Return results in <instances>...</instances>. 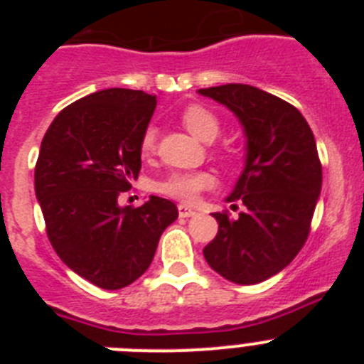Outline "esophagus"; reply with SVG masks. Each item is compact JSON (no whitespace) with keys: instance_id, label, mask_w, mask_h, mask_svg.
I'll list each match as a JSON object with an SVG mask.
<instances>
[{"instance_id":"esophagus-1","label":"esophagus","mask_w":364,"mask_h":364,"mask_svg":"<svg viewBox=\"0 0 364 364\" xmlns=\"http://www.w3.org/2000/svg\"><path fill=\"white\" fill-rule=\"evenodd\" d=\"M178 215L182 218H188V217H193V215H197V211L191 210L188 204H180L178 205Z\"/></svg>"}]
</instances>
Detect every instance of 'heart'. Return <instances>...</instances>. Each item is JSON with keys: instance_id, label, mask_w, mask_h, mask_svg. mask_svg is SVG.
Segmentation results:
<instances>
[{"instance_id": "1", "label": "heart", "mask_w": 364, "mask_h": 364, "mask_svg": "<svg viewBox=\"0 0 364 364\" xmlns=\"http://www.w3.org/2000/svg\"><path fill=\"white\" fill-rule=\"evenodd\" d=\"M180 120L186 129L202 142H213L220 133V120L213 111L200 104H191L182 109ZM156 147V127H146L140 138V154L149 156ZM215 186V176L208 171H175L159 182V191L182 202L197 200L198 195Z\"/></svg>"}]
</instances>
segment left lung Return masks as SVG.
<instances>
[{
  "mask_svg": "<svg viewBox=\"0 0 364 364\" xmlns=\"http://www.w3.org/2000/svg\"><path fill=\"white\" fill-rule=\"evenodd\" d=\"M235 112L247 138L246 167L228 202L239 218L213 213L218 233L208 264L235 284H257L295 259L310 233L323 167L310 125L297 107L244 83L198 89ZM237 205V204H233Z\"/></svg>",
  "mask_w": 364,
  "mask_h": 364,
  "instance_id": "1",
  "label": "left lung"
}]
</instances>
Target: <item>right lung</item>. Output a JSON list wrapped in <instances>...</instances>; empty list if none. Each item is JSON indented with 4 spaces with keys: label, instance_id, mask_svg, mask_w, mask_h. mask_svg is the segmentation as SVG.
I'll use <instances>...</instances> for the list:
<instances>
[{
    "label": "right lung",
    "instance_id": "obj_1",
    "mask_svg": "<svg viewBox=\"0 0 364 364\" xmlns=\"http://www.w3.org/2000/svg\"><path fill=\"white\" fill-rule=\"evenodd\" d=\"M154 107L156 96L144 91L92 92L58 112L41 140L34 188L47 237L74 273L104 290L136 281L178 217L160 197L118 205L142 167L140 138Z\"/></svg>",
    "mask_w": 364,
    "mask_h": 364
}]
</instances>
